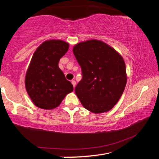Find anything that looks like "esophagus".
<instances>
[{
    "label": "esophagus",
    "mask_w": 159,
    "mask_h": 159,
    "mask_svg": "<svg viewBox=\"0 0 159 159\" xmlns=\"http://www.w3.org/2000/svg\"><path fill=\"white\" fill-rule=\"evenodd\" d=\"M71 83H72V85H73V86H74V88H75V86H76V81H75V80H71Z\"/></svg>",
    "instance_id": "34e87169"
}]
</instances>
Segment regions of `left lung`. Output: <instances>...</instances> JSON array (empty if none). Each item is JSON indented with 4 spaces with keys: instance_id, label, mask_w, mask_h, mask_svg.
Listing matches in <instances>:
<instances>
[{
    "instance_id": "1",
    "label": "left lung",
    "mask_w": 159,
    "mask_h": 159,
    "mask_svg": "<svg viewBox=\"0 0 159 159\" xmlns=\"http://www.w3.org/2000/svg\"><path fill=\"white\" fill-rule=\"evenodd\" d=\"M82 71L75 93L86 109L95 114L108 111L124 91L127 77L123 57L98 40L81 42L73 48Z\"/></svg>"
}]
</instances>
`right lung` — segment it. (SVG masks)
<instances>
[{
	"label": "right lung",
	"mask_w": 159,
	"mask_h": 159,
	"mask_svg": "<svg viewBox=\"0 0 159 159\" xmlns=\"http://www.w3.org/2000/svg\"><path fill=\"white\" fill-rule=\"evenodd\" d=\"M68 49L67 43L50 40L35 51L26 74L25 86L32 102L39 108H55L74 90L58 66L60 58Z\"/></svg>",
	"instance_id": "add662e5"
}]
</instances>
